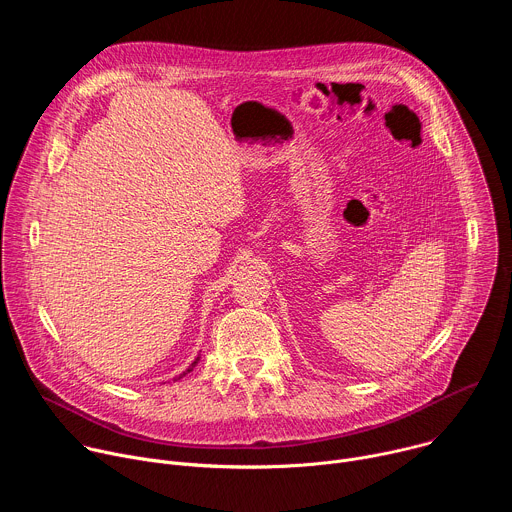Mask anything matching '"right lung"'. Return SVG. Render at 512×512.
Listing matches in <instances>:
<instances>
[{
	"label": "right lung",
	"mask_w": 512,
	"mask_h": 512,
	"mask_svg": "<svg viewBox=\"0 0 512 512\" xmlns=\"http://www.w3.org/2000/svg\"><path fill=\"white\" fill-rule=\"evenodd\" d=\"M196 362H198V358H196V360H194V362H192V364H190V367H188V369H186V373H190V371H192V369H194V367H196ZM186 373H184V375H186ZM184 375H182V377H184ZM182 377H180V379H182Z\"/></svg>",
	"instance_id": "obj_1"
}]
</instances>
